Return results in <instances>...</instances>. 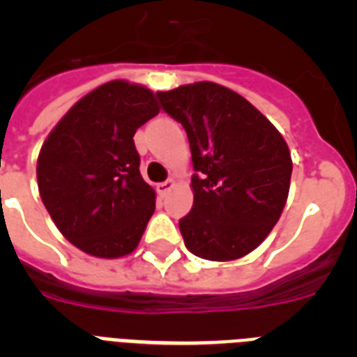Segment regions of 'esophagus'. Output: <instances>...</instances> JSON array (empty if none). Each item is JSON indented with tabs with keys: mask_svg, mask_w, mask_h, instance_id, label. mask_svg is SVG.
<instances>
[{
	"mask_svg": "<svg viewBox=\"0 0 357 357\" xmlns=\"http://www.w3.org/2000/svg\"><path fill=\"white\" fill-rule=\"evenodd\" d=\"M173 185H175V181H173V178H169V181H166V182H160V184H157V193H159L160 197H166Z\"/></svg>",
	"mask_w": 357,
	"mask_h": 357,
	"instance_id": "obj_1",
	"label": "esophagus"
}]
</instances>
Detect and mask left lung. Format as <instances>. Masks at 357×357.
Wrapping results in <instances>:
<instances>
[{
  "mask_svg": "<svg viewBox=\"0 0 357 357\" xmlns=\"http://www.w3.org/2000/svg\"><path fill=\"white\" fill-rule=\"evenodd\" d=\"M191 146L193 209L178 222L185 247L234 261L264 241L288 200L291 153L284 137L241 94L213 82L157 93Z\"/></svg>",
  "mask_w": 357,
  "mask_h": 357,
  "instance_id": "left-lung-1",
  "label": "left lung"
}]
</instances>
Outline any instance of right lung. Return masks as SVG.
I'll use <instances>...</instances> for the list:
<instances>
[{
	"instance_id": "1",
	"label": "right lung",
	"mask_w": 357,
	"mask_h": 357,
	"mask_svg": "<svg viewBox=\"0 0 357 357\" xmlns=\"http://www.w3.org/2000/svg\"><path fill=\"white\" fill-rule=\"evenodd\" d=\"M157 114L150 89L112 80L78 100L44 141L40 198L56 229L85 254L116 259L139 245L155 191L141 176L134 134Z\"/></svg>"
}]
</instances>
